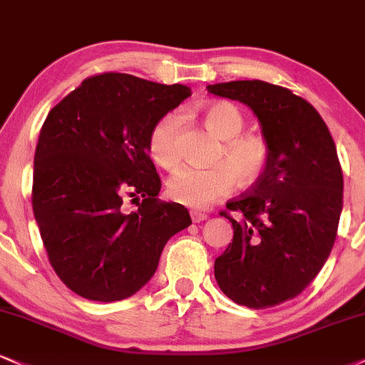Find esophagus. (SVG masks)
<instances>
[{"mask_svg":"<svg viewBox=\"0 0 365 365\" xmlns=\"http://www.w3.org/2000/svg\"><path fill=\"white\" fill-rule=\"evenodd\" d=\"M190 217H192V221H194V222H202V221H205V219H207V214L202 212V210L192 209L190 210Z\"/></svg>","mask_w":365,"mask_h":365,"instance_id":"1","label":"esophagus"}]
</instances>
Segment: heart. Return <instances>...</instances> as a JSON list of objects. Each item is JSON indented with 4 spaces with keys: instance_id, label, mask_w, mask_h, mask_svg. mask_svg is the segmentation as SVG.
I'll list each match as a JSON object with an SVG mask.
<instances>
[{
    "instance_id": "1",
    "label": "heart",
    "mask_w": 365,
    "mask_h": 365,
    "mask_svg": "<svg viewBox=\"0 0 365 365\" xmlns=\"http://www.w3.org/2000/svg\"><path fill=\"white\" fill-rule=\"evenodd\" d=\"M205 124L222 140L216 165H185L168 180V194L180 204L204 207L209 202L230 194L235 180L253 183L260 178L269 161V144L258 134H241L247 120L232 103L214 102L204 108ZM183 115L168 112L149 133V153L158 165L173 168L180 161V130Z\"/></svg>"
}]
</instances>
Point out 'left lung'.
Listing matches in <instances>:
<instances>
[{
	"mask_svg": "<svg viewBox=\"0 0 365 365\" xmlns=\"http://www.w3.org/2000/svg\"><path fill=\"white\" fill-rule=\"evenodd\" d=\"M247 105L269 144L265 170L226 207L235 236L214 263L219 289L236 304L263 309L292 299L330 257L344 207V175L327 124L287 88L260 80L209 85Z\"/></svg>",
	"mask_w": 365,
	"mask_h": 365,
	"instance_id": "obj_1",
	"label": "left lung"
}]
</instances>
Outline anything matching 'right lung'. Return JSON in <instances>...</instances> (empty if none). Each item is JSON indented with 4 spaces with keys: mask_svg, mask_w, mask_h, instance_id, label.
<instances>
[{
    "mask_svg": "<svg viewBox=\"0 0 365 365\" xmlns=\"http://www.w3.org/2000/svg\"><path fill=\"white\" fill-rule=\"evenodd\" d=\"M190 88L124 73L88 78L43 122L34 158V216L59 279L90 301L130 297L149 282L166 241L192 225L161 180L149 133ZM125 198L138 202L129 213Z\"/></svg>",
    "mask_w": 365,
    "mask_h": 365,
    "instance_id": "obj_1",
    "label": "right lung"
}]
</instances>
